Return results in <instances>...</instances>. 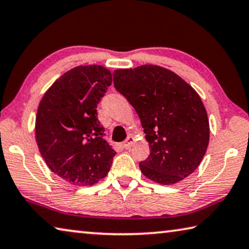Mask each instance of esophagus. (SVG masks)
I'll list each match as a JSON object with an SVG mask.
<instances>
[{"label":"esophagus","mask_w":249,"mask_h":249,"mask_svg":"<svg viewBox=\"0 0 249 249\" xmlns=\"http://www.w3.org/2000/svg\"><path fill=\"white\" fill-rule=\"evenodd\" d=\"M134 142H135V138L132 137V136H128L127 138H126V141L123 142V148L124 149H129L130 146L134 144Z\"/></svg>","instance_id":"34e87169"}]
</instances>
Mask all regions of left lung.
I'll use <instances>...</instances> for the list:
<instances>
[{
	"label": "left lung",
	"instance_id": "obj_1",
	"mask_svg": "<svg viewBox=\"0 0 249 249\" xmlns=\"http://www.w3.org/2000/svg\"><path fill=\"white\" fill-rule=\"evenodd\" d=\"M115 89L140 116L150 155L140 162L142 175L160 184H175L203 159L210 125L200 95L171 70L154 65L113 72Z\"/></svg>",
	"mask_w": 249,
	"mask_h": 249
}]
</instances>
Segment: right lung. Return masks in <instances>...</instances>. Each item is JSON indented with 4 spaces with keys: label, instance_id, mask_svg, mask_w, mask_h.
<instances>
[{
    "label": "right lung",
    "instance_id": "obj_1",
    "mask_svg": "<svg viewBox=\"0 0 249 249\" xmlns=\"http://www.w3.org/2000/svg\"><path fill=\"white\" fill-rule=\"evenodd\" d=\"M112 83L103 66H78L46 91L37 109L35 134L49 169L75 185L107 177L115 151L104 140L96 105Z\"/></svg>",
    "mask_w": 249,
    "mask_h": 249
}]
</instances>
